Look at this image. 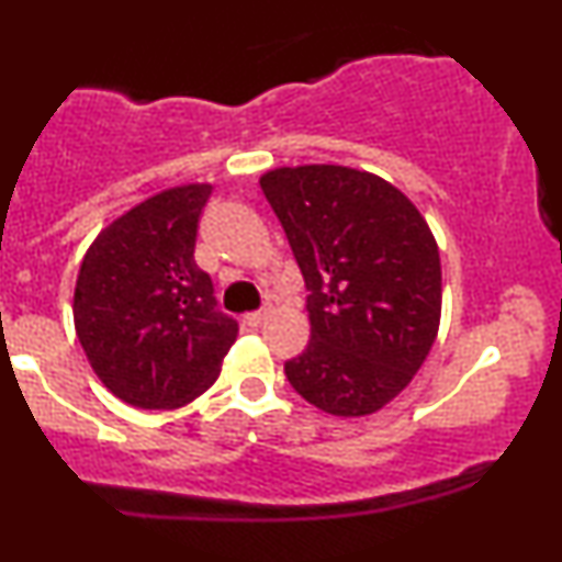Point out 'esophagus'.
Listing matches in <instances>:
<instances>
[{
  "label": "esophagus",
  "mask_w": 562,
  "mask_h": 562,
  "mask_svg": "<svg viewBox=\"0 0 562 562\" xmlns=\"http://www.w3.org/2000/svg\"><path fill=\"white\" fill-rule=\"evenodd\" d=\"M263 319H267V312H250L243 317V322L248 327H259V325H263Z\"/></svg>",
  "instance_id": "esophagus-1"
}]
</instances>
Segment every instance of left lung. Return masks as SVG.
I'll use <instances>...</instances> for the list:
<instances>
[{"mask_svg": "<svg viewBox=\"0 0 562 562\" xmlns=\"http://www.w3.org/2000/svg\"><path fill=\"white\" fill-rule=\"evenodd\" d=\"M306 282L312 338L285 362L295 391L335 417L383 409L412 383L441 322V259L402 190L348 166H282L259 179Z\"/></svg>", "mask_w": 562, "mask_h": 562, "instance_id": "8db88e82", "label": "left lung"}]
</instances>
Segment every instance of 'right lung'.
Listing matches in <instances>:
<instances>
[{
  "label": "right lung",
  "mask_w": 562,
  "mask_h": 562,
  "mask_svg": "<svg viewBox=\"0 0 562 562\" xmlns=\"http://www.w3.org/2000/svg\"><path fill=\"white\" fill-rule=\"evenodd\" d=\"M211 184H179L113 218L83 256L74 290L79 344L113 396L177 409L216 383L237 322L216 308L195 263Z\"/></svg>",
  "instance_id": "right-lung-1"
}]
</instances>
